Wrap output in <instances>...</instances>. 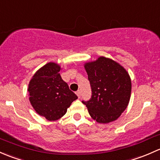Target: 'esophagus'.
Returning <instances> with one entry per match:
<instances>
[{
    "label": "esophagus",
    "mask_w": 160,
    "mask_h": 160,
    "mask_svg": "<svg viewBox=\"0 0 160 160\" xmlns=\"http://www.w3.org/2000/svg\"><path fill=\"white\" fill-rule=\"evenodd\" d=\"M76 95H78V98H81V95H82V92H81L80 90H78V91L76 92Z\"/></svg>",
    "instance_id": "obj_1"
}]
</instances>
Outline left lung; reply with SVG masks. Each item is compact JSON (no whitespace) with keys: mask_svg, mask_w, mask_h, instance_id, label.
<instances>
[{"mask_svg":"<svg viewBox=\"0 0 160 160\" xmlns=\"http://www.w3.org/2000/svg\"><path fill=\"white\" fill-rule=\"evenodd\" d=\"M92 87V98L84 102L90 116L98 123H108L121 116L129 105L132 91L127 71L116 61L98 58L84 65Z\"/></svg>","mask_w":160,"mask_h":160,"instance_id":"1","label":"left lung"}]
</instances>
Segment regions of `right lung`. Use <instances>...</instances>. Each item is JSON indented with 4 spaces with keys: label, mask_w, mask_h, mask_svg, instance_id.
<instances>
[{
    "label": "right lung",
    "mask_w": 160,
    "mask_h": 160,
    "mask_svg": "<svg viewBox=\"0 0 160 160\" xmlns=\"http://www.w3.org/2000/svg\"><path fill=\"white\" fill-rule=\"evenodd\" d=\"M61 69L58 64L48 62L34 73L28 88L31 105L39 116L48 121L62 118L78 98L62 80Z\"/></svg>",
    "instance_id": "add662e5"
}]
</instances>
